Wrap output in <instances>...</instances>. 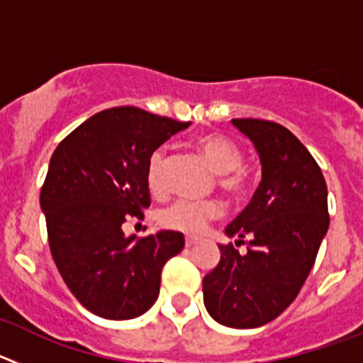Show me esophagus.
<instances>
[{
  "mask_svg": "<svg viewBox=\"0 0 363 363\" xmlns=\"http://www.w3.org/2000/svg\"><path fill=\"white\" fill-rule=\"evenodd\" d=\"M196 243H198L196 238H191V236H187V238H185V247H187V249H191V247L196 245Z\"/></svg>",
  "mask_w": 363,
  "mask_h": 363,
  "instance_id": "obj_1",
  "label": "esophagus"
}]
</instances>
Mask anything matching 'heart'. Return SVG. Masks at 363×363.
<instances>
[{
    "mask_svg": "<svg viewBox=\"0 0 363 363\" xmlns=\"http://www.w3.org/2000/svg\"><path fill=\"white\" fill-rule=\"evenodd\" d=\"M196 147L218 172V187L233 200L245 196L249 191V178L242 169V150L221 134H203L196 140ZM145 184L154 196H162L165 192V152L162 149L154 150L147 160ZM220 211L216 201L178 200L165 207L158 220L165 229L196 236L220 216Z\"/></svg>",
    "mask_w": 363,
    "mask_h": 363,
    "instance_id": "obj_1",
    "label": "heart"
}]
</instances>
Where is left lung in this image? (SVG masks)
<instances>
[{"instance_id":"8db88e82","label":"left lung","mask_w":363,"mask_h":363,"mask_svg":"<svg viewBox=\"0 0 363 363\" xmlns=\"http://www.w3.org/2000/svg\"><path fill=\"white\" fill-rule=\"evenodd\" d=\"M255 143L262 182L229 223L236 245H218L220 264L203 278V301L216 322L251 329L280 316L306 284L329 229L327 185L303 143L277 121L238 118ZM247 243V252L238 247Z\"/></svg>"}]
</instances>
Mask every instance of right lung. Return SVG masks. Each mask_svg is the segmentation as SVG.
Listing matches in <instances>:
<instances>
[{
  "mask_svg": "<svg viewBox=\"0 0 363 363\" xmlns=\"http://www.w3.org/2000/svg\"><path fill=\"white\" fill-rule=\"evenodd\" d=\"M189 121L114 107L83 121L56 147L40 194L56 267L83 307L108 320L152 307L162 269L185 245L172 230L136 236L123 223L150 205L147 160Z\"/></svg>",
  "mask_w": 363,
  "mask_h": 363,
  "instance_id": "1",
  "label": "right lung"
}]
</instances>
